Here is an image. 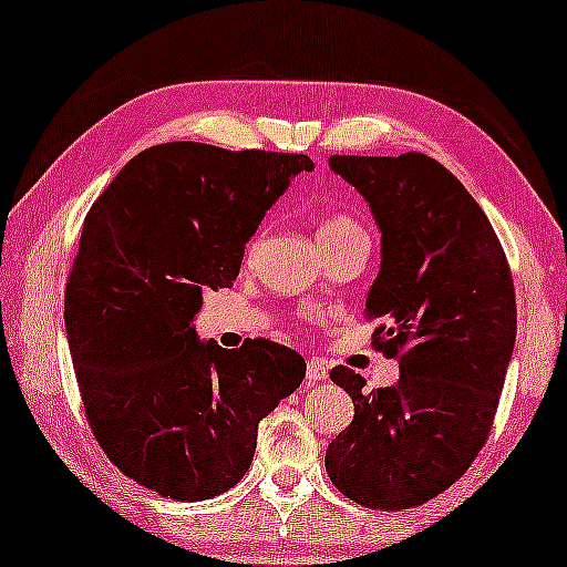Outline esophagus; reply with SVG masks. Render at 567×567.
Listing matches in <instances>:
<instances>
[{"instance_id":"1","label":"esophagus","mask_w":567,"mask_h":567,"mask_svg":"<svg viewBox=\"0 0 567 567\" xmlns=\"http://www.w3.org/2000/svg\"><path fill=\"white\" fill-rule=\"evenodd\" d=\"M307 379L309 382H322V379H328V367L320 359H309L307 361Z\"/></svg>"}]
</instances>
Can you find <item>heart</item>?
<instances>
[{
  "label": "heart",
  "mask_w": 567,
  "mask_h": 567,
  "mask_svg": "<svg viewBox=\"0 0 567 567\" xmlns=\"http://www.w3.org/2000/svg\"><path fill=\"white\" fill-rule=\"evenodd\" d=\"M359 235H367V231H363L361 224L351 219L348 214H328L320 221V227H317V239H320L322 247L340 243V239H348V237H359Z\"/></svg>",
  "instance_id": "1"
}]
</instances>
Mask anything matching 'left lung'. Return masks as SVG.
<instances>
[{
  "label": "left lung",
  "mask_w": 567,
  "mask_h": 567,
  "mask_svg": "<svg viewBox=\"0 0 567 567\" xmlns=\"http://www.w3.org/2000/svg\"><path fill=\"white\" fill-rule=\"evenodd\" d=\"M330 167L382 231L367 320L400 382L369 392L348 367L330 371L355 413L324 470L359 506L413 508L452 487L493 429L516 340L514 278L485 212L441 162L332 154Z\"/></svg>",
  "instance_id": "obj_1"
}]
</instances>
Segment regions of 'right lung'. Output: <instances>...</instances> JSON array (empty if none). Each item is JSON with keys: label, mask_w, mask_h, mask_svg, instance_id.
<instances>
[{"label": "right lung", "mask_w": 567, "mask_h": 567, "mask_svg": "<svg viewBox=\"0 0 567 567\" xmlns=\"http://www.w3.org/2000/svg\"><path fill=\"white\" fill-rule=\"evenodd\" d=\"M307 154L198 142L136 154L84 219L64 322L87 423L115 467L175 501L250 470L258 423L307 363L274 340H198L208 289H229L262 216L312 169Z\"/></svg>", "instance_id": "add662e5"}]
</instances>
